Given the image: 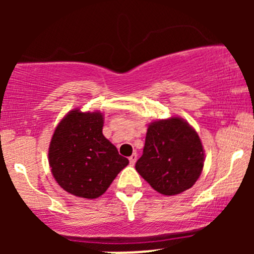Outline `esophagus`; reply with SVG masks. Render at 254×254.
Returning <instances> with one entry per match:
<instances>
[{"label": "esophagus", "instance_id": "1", "mask_svg": "<svg viewBox=\"0 0 254 254\" xmlns=\"http://www.w3.org/2000/svg\"><path fill=\"white\" fill-rule=\"evenodd\" d=\"M136 160H137V154H136V153H133L132 155H131V156L129 157V161H130V164H131V165H135Z\"/></svg>", "mask_w": 254, "mask_h": 254}]
</instances>
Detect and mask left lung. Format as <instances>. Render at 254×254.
Listing matches in <instances>:
<instances>
[{"mask_svg":"<svg viewBox=\"0 0 254 254\" xmlns=\"http://www.w3.org/2000/svg\"><path fill=\"white\" fill-rule=\"evenodd\" d=\"M204 166V149L196 130L179 117L148 125L143 154L136 171L154 190L174 196L194 185Z\"/></svg>","mask_w":254,"mask_h":254,"instance_id":"1","label":"left lung"}]
</instances>
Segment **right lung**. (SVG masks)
<instances>
[{"instance_id":"1","label":"right lung","mask_w":254,"mask_h":254,"mask_svg":"<svg viewBox=\"0 0 254 254\" xmlns=\"http://www.w3.org/2000/svg\"><path fill=\"white\" fill-rule=\"evenodd\" d=\"M100 112L72 110L55 129L49 164L58 185L81 198L100 197L129 160L103 135Z\"/></svg>"}]
</instances>
